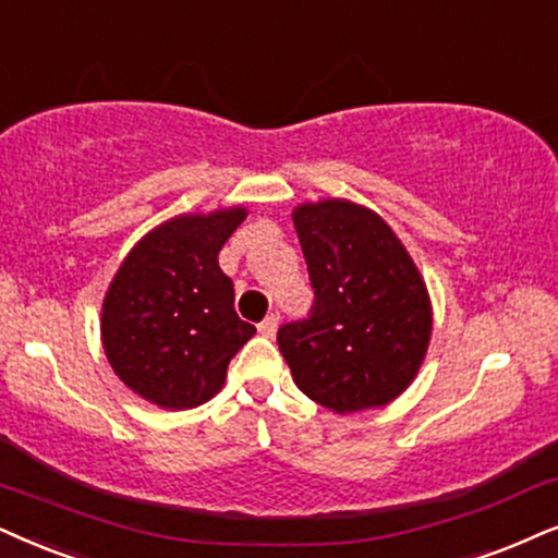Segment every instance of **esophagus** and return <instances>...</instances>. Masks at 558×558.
Here are the masks:
<instances>
[{
  "mask_svg": "<svg viewBox=\"0 0 558 558\" xmlns=\"http://www.w3.org/2000/svg\"><path fill=\"white\" fill-rule=\"evenodd\" d=\"M278 322H280V316L278 314H267L263 322H259V335L263 337H272L275 335V329H278Z\"/></svg>",
  "mask_w": 558,
  "mask_h": 558,
  "instance_id": "esophagus-1",
  "label": "esophagus"
}]
</instances>
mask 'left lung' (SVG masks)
Returning a JSON list of instances; mask_svg holds the SVG:
<instances>
[{"label":"left lung","mask_w":558,"mask_h":558,"mask_svg":"<svg viewBox=\"0 0 558 558\" xmlns=\"http://www.w3.org/2000/svg\"><path fill=\"white\" fill-rule=\"evenodd\" d=\"M314 306L278 344L295 386L337 414L386 407L417 376L433 335L427 286L389 223L329 197L293 210Z\"/></svg>","instance_id":"left-lung-1"}]
</instances>
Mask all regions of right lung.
I'll use <instances>...</instances> for the list:
<instances>
[{"instance_id":"obj_1","label":"right lung","mask_w":558,"mask_h":558,"mask_svg":"<svg viewBox=\"0 0 558 558\" xmlns=\"http://www.w3.org/2000/svg\"><path fill=\"white\" fill-rule=\"evenodd\" d=\"M246 208L185 214L129 252L102 301V348L116 376L151 404L193 409L221 391L231 357L255 335L234 312L218 252Z\"/></svg>"}]
</instances>
